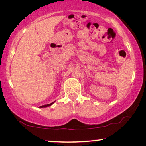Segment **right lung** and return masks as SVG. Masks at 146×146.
I'll return each instance as SVG.
<instances>
[{"label": "right lung", "mask_w": 146, "mask_h": 146, "mask_svg": "<svg viewBox=\"0 0 146 146\" xmlns=\"http://www.w3.org/2000/svg\"><path fill=\"white\" fill-rule=\"evenodd\" d=\"M53 103H54V102H52V103H51V104H46V105H44V106H40V108H43V107H44V108H45V107L50 106L53 104Z\"/></svg>", "instance_id": "1"}]
</instances>
